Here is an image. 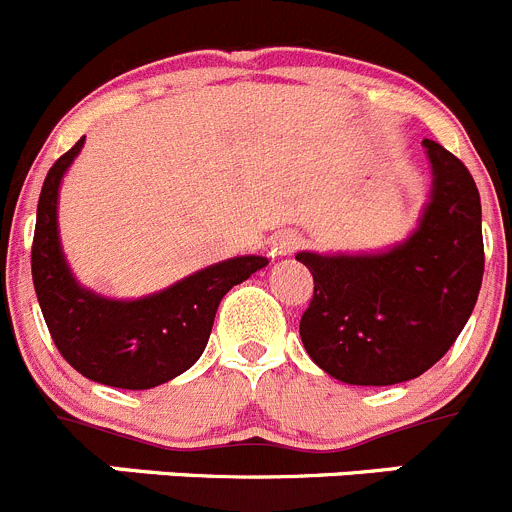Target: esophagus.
Instances as JSON below:
<instances>
[{
    "label": "esophagus",
    "mask_w": 512,
    "mask_h": 512,
    "mask_svg": "<svg viewBox=\"0 0 512 512\" xmlns=\"http://www.w3.org/2000/svg\"><path fill=\"white\" fill-rule=\"evenodd\" d=\"M271 246H274L276 256H289V253H294L299 246H302V236L294 231H284L279 233V236H274Z\"/></svg>",
    "instance_id": "obj_1"
}]
</instances>
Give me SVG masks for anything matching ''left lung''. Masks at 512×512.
Masks as SVG:
<instances>
[{"mask_svg":"<svg viewBox=\"0 0 512 512\" xmlns=\"http://www.w3.org/2000/svg\"><path fill=\"white\" fill-rule=\"evenodd\" d=\"M431 198L398 246L360 256L302 251L314 294L299 322L304 350L353 386L411 381L444 358L470 320L485 271L480 192L470 170L424 139Z\"/></svg>","mask_w":512,"mask_h":512,"instance_id":"obj_1","label":"left lung"}]
</instances>
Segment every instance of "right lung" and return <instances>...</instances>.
<instances>
[{"label": "right lung", "mask_w": 512, "mask_h": 512, "mask_svg": "<svg viewBox=\"0 0 512 512\" xmlns=\"http://www.w3.org/2000/svg\"><path fill=\"white\" fill-rule=\"evenodd\" d=\"M83 142L86 137L50 167L42 182L32 238L37 302L58 353L88 381L129 391L162 386L198 363L220 299L269 261L236 256L134 302L83 289L65 264L58 238L60 180Z\"/></svg>", "instance_id": "right-lung-1"}]
</instances>
